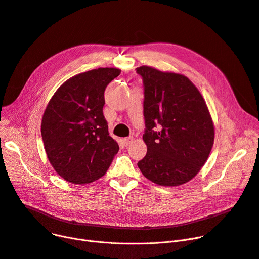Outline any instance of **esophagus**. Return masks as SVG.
Instances as JSON below:
<instances>
[{"mask_svg":"<svg viewBox=\"0 0 259 259\" xmlns=\"http://www.w3.org/2000/svg\"><path fill=\"white\" fill-rule=\"evenodd\" d=\"M133 143V138L132 137H129V138H126V139H122V144H124L125 147H128L129 145H131Z\"/></svg>","mask_w":259,"mask_h":259,"instance_id":"1","label":"esophagus"}]
</instances>
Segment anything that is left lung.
<instances>
[{
  "label": "left lung",
  "mask_w": 259,
  "mask_h": 259,
  "mask_svg": "<svg viewBox=\"0 0 259 259\" xmlns=\"http://www.w3.org/2000/svg\"><path fill=\"white\" fill-rule=\"evenodd\" d=\"M144 84L146 156L138 162L145 178L175 187L191 181L214 143L207 104L187 76L149 66L137 68ZM159 127L156 132L155 127Z\"/></svg>",
  "instance_id": "1"
}]
</instances>
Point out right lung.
Wrapping results in <instances>:
<instances>
[{"mask_svg": "<svg viewBox=\"0 0 259 259\" xmlns=\"http://www.w3.org/2000/svg\"><path fill=\"white\" fill-rule=\"evenodd\" d=\"M117 68H99L72 76L56 91L40 132L53 169L72 184H89L107 172L118 152L103 114L104 92Z\"/></svg>", "mask_w": 259, "mask_h": 259, "instance_id": "obj_1", "label": "right lung"}]
</instances>
